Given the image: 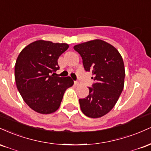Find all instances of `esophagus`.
I'll use <instances>...</instances> for the list:
<instances>
[{"mask_svg":"<svg viewBox=\"0 0 151 151\" xmlns=\"http://www.w3.org/2000/svg\"><path fill=\"white\" fill-rule=\"evenodd\" d=\"M74 85H75L76 86H79V83L78 82V81H74Z\"/></svg>","mask_w":151,"mask_h":151,"instance_id":"1","label":"esophagus"}]
</instances>
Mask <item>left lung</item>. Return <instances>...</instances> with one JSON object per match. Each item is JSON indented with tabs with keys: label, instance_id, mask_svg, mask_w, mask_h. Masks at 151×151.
<instances>
[{
	"label": "left lung",
	"instance_id": "left-lung-1",
	"mask_svg": "<svg viewBox=\"0 0 151 151\" xmlns=\"http://www.w3.org/2000/svg\"><path fill=\"white\" fill-rule=\"evenodd\" d=\"M74 49L94 80L89 95L79 100L81 111L93 119L103 116L114 108L124 89L126 73L122 57L113 45L99 39L77 45Z\"/></svg>",
	"mask_w": 151,
	"mask_h": 151
}]
</instances>
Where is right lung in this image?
<instances>
[{"label":"right lung","mask_w":151,"mask_h":151,"mask_svg":"<svg viewBox=\"0 0 151 151\" xmlns=\"http://www.w3.org/2000/svg\"><path fill=\"white\" fill-rule=\"evenodd\" d=\"M66 43L35 41L19 54L15 79L22 99L37 113H54L60 107L66 89L74 84L70 77H55L60 69L58 60L68 49Z\"/></svg>","instance_id":"right-lung-1"}]
</instances>
